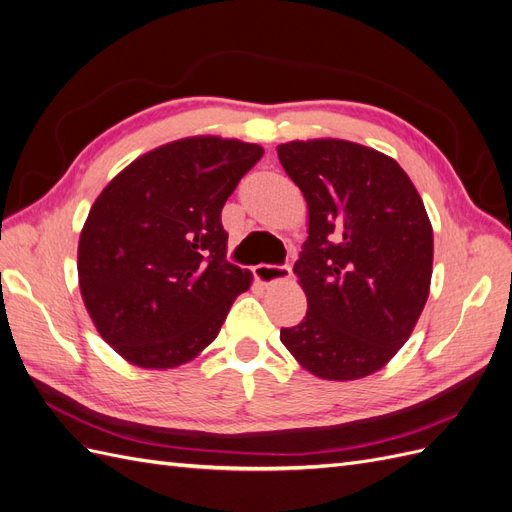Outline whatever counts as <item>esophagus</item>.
Listing matches in <instances>:
<instances>
[{"label": "esophagus", "mask_w": 512, "mask_h": 512, "mask_svg": "<svg viewBox=\"0 0 512 512\" xmlns=\"http://www.w3.org/2000/svg\"><path fill=\"white\" fill-rule=\"evenodd\" d=\"M290 273L292 271L288 265H258V267H254V277L260 284H273L280 280H288Z\"/></svg>", "instance_id": "esophagus-1"}]
</instances>
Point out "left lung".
Segmentation results:
<instances>
[{
    "mask_svg": "<svg viewBox=\"0 0 512 512\" xmlns=\"http://www.w3.org/2000/svg\"><path fill=\"white\" fill-rule=\"evenodd\" d=\"M309 209L294 273L307 314L280 339L307 371L356 380L406 344L429 297L433 232L395 160L337 138L277 147Z\"/></svg>",
    "mask_w": 512,
    "mask_h": 512,
    "instance_id": "left-lung-1",
    "label": "left lung"
}]
</instances>
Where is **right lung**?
Wrapping results in <instances>:
<instances>
[{"instance_id":"obj_1","label":"right lung","mask_w":512,"mask_h":512,"mask_svg":"<svg viewBox=\"0 0 512 512\" xmlns=\"http://www.w3.org/2000/svg\"><path fill=\"white\" fill-rule=\"evenodd\" d=\"M262 147L218 136L134 160L91 207L79 284L104 342L132 365L192 361L218 337L252 273L226 260L222 209Z\"/></svg>"}]
</instances>
